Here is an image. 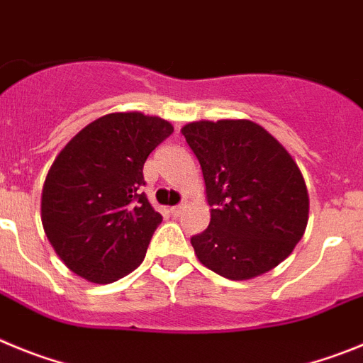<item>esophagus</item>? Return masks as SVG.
<instances>
[{
	"instance_id": "1",
	"label": "esophagus",
	"mask_w": 363,
	"mask_h": 363,
	"mask_svg": "<svg viewBox=\"0 0 363 363\" xmlns=\"http://www.w3.org/2000/svg\"><path fill=\"white\" fill-rule=\"evenodd\" d=\"M184 208H186V204H179V206H174V208H169V213L174 215V217H179V215H181L182 211H184Z\"/></svg>"
}]
</instances>
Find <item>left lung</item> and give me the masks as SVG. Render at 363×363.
<instances>
[{
    "label": "left lung",
    "instance_id": "1",
    "mask_svg": "<svg viewBox=\"0 0 363 363\" xmlns=\"http://www.w3.org/2000/svg\"><path fill=\"white\" fill-rule=\"evenodd\" d=\"M202 168L210 226L191 237L199 262L230 280L264 275L286 260L308 226L298 164L250 119L194 121L181 128Z\"/></svg>",
    "mask_w": 363,
    "mask_h": 363
}]
</instances>
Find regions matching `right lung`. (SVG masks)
Masks as SVG:
<instances>
[{
    "instance_id": "1",
    "label": "right lung",
    "mask_w": 363,
    "mask_h": 363,
    "mask_svg": "<svg viewBox=\"0 0 363 363\" xmlns=\"http://www.w3.org/2000/svg\"><path fill=\"white\" fill-rule=\"evenodd\" d=\"M172 132V123L159 116L106 113L72 137L52 162L41 222L72 273L110 284L145 260L162 217L137 189L145 184L148 155Z\"/></svg>"
}]
</instances>
